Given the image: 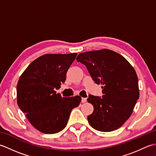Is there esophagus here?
Returning a JSON list of instances; mask_svg holds the SVG:
<instances>
[{
    "label": "esophagus",
    "mask_w": 156,
    "mask_h": 156,
    "mask_svg": "<svg viewBox=\"0 0 156 156\" xmlns=\"http://www.w3.org/2000/svg\"><path fill=\"white\" fill-rule=\"evenodd\" d=\"M87 102V98H82V102Z\"/></svg>",
    "instance_id": "esophagus-1"
}]
</instances>
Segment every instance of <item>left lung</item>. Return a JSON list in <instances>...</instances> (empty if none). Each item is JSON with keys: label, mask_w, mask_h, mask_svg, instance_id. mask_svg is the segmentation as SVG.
I'll use <instances>...</instances> for the list:
<instances>
[{"label": "left lung", "mask_w": 156, "mask_h": 156, "mask_svg": "<svg viewBox=\"0 0 156 156\" xmlns=\"http://www.w3.org/2000/svg\"><path fill=\"white\" fill-rule=\"evenodd\" d=\"M87 67L92 80L101 84V97L89 94L94 107L89 124L99 131L117 129L132 114L140 97L136 72L124 57L110 49L83 52L76 58Z\"/></svg>", "instance_id": "obj_1"}]
</instances>
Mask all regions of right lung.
<instances>
[{
	"label": "right lung",
	"mask_w": 156,
	"mask_h": 156,
	"mask_svg": "<svg viewBox=\"0 0 156 156\" xmlns=\"http://www.w3.org/2000/svg\"><path fill=\"white\" fill-rule=\"evenodd\" d=\"M76 53L45 54L29 65L16 87L17 104L29 121L42 133L63 130L72 110L81 102L79 96L62 97L55 90L66 81V73Z\"/></svg>",
	"instance_id": "add662e5"
}]
</instances>
